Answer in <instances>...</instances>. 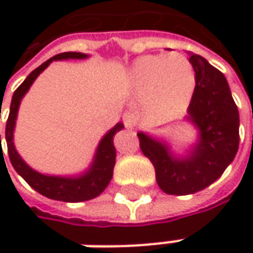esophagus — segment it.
Listing matches in <instances>:
<instances>
[{"label":"esophagus","mask_w":253,"mask_h":253,"mask_svg":"<svg viewBox=\"0 0 253 253\" xmlns=\"http://www.w3.org/2000/svg\"><path fill=\"white\" fill-rule=\"evenodd\" d=\"M136 122H138V118H136L135 114H132V112H125V114H124V125H125L128 129L135 128Z\"/></svg>","instance_id":"34e87169"}]
</instances>
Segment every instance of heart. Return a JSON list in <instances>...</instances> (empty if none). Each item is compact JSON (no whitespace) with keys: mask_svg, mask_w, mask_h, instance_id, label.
<instances>
[{"mask_svg":"<svg viewBox=\"0 0 253 253\" xmlns=\"http://www.w3.org/2000/svg\"><path fill=\"white\" fill-rule=\"evenodd\" d=\"M128 82L133 90L143 91L145 107L152 115L165 117L187 100L194 85V72L179 53L148 54L132 63Z\"/></svg>","mask_w":253,"mask_h":253,"instance_id":"obj_1","label":"heart"}]
</instances>
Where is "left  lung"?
Here are the masks:
<instances>
[{"label":"left lung","instance_id":"8db88e82","mask_svg":"<svg viewBox=\"0 0 253 253\" xmlns=\"http://www.w3.org/2000/svg\"><path fill=\"white\" fill-rule=\"evenodd\" d=\"M189 60L196 87L186 121L197 129V142L179 156L165 141L138 132L141 151L152 162L159 187L173 196L209 187L234 161L239 146V112L225 76L199 54Z\"/></svg>","mask_w":253,"mask_h":253}]
</instances>
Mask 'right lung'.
<instances>
[{"mask_svg":"<svg viewBox=\"0 0 253 253\" xmlns=\"http://www.w3.org/2000/svg\"><path fill=\"white\" fill-rule=\"evenodd\" d=\"M88 54L80 53V52H64V53L56 54L52 59L46 60L38 69H35L29 74L25 82L16 90L12 95L11 108H9V117L6 121L5 128V141L8 146V155L9 161L12 163L14 169L22 179L38 193L52 200L66 201V203H79V201H87L97 196H100L108 183L112 179L114 166H115V158L117 151L114 146V135L124 128V124L118 122L114 128L107 132L97 146V151L94 155L90 168L84 173L79 176H49L34 170L26 162L19 156L14 145V129L19 104L22 101L24 95L31 88L36 77L43 72L44 69L52 63L53 60H67V59H87ZM1 141V135H0Z\"/></svg>","mask_w":253,"mask_h":253,"instance_id":"obj_1","label":"right lung"}]
</instances>
